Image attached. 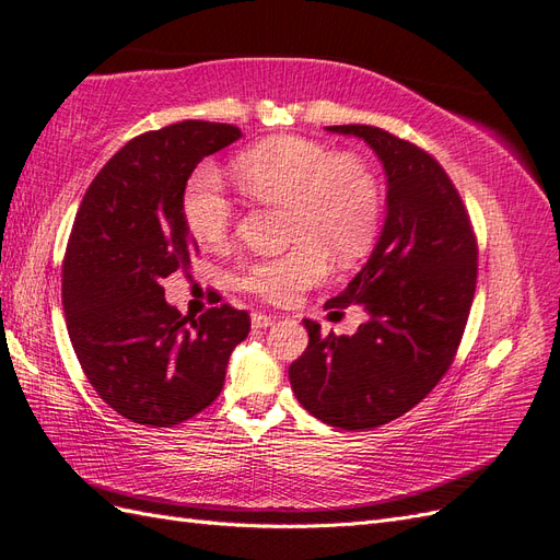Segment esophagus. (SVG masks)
<instances>
[{"mask_svg": "<svg viewBox=\"0 0 560 560\" xmlns=\"http://www.w3.org/2000/svg\"><path fill=\"white\" fill-rule=\"evenodd\" d=\"M268 325H272V318L266 316V313H252V327H256V330H264Z\"/></svg>", "mask_w": 560, "mask_h": 560, "instance_id": "1", "label": "esophagus"}]
</instances>
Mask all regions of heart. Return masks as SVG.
I'll list each match as a JSON object with an SVG mask.
<instances>
[{
    "mask_svg": "<svg viewBox=\"0 0 560 560\" xmlns=\"http://www.w3.org/2000/svg\"><path fill=\"white\" fill-rule=\"evenodd\" d=\"M240 187L256 201L284 203L290 252L254 258L240 284L268 302H290L325 278L332 256L351 264L371 247L380 225V189L357 156L335 154L316 140L280 135L235 159ZM183 221L201 247H221L233 233L237 207L211 168H199L183 192Z\"/></svg>",
    "mask_w": 560,
    "mask_h": 560,
    "instance_id": "obj_1",
    "label": "heart"
}]
</instances>
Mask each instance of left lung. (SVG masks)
<instances>
[{
    "instance_id": "1",
    "label": "left lung",
    "mask_w": 560,
    "mask_h": 560,
    "mask_svg": "<svg viewBox=\"0 0 560 560\" xmlns=\"http://www.w3.org/2000/svg\"><path fill=\"white\" fill-rule=\"evenodd\" d=\"M377 154L387 215L365 266L325 308L361 304L349 335H320L304 320L306 351L290 383L311 416L342 430H371L428 397L452 365L477 280V242L444 168L420 147L373 126H330Z\"/></svg>"
}]
</instances>
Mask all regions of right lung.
Returning <instances> with one entry per match:
<instances>
[{"label":"right lung","mask_w":560,"mask_h":560,"mask_svg":"<svg viewBox=\"0 0 560 560\" xmlns=\"http://www.w3.org/2000/svg\"><path fill=\"white\" fill-rule=\"evenodd\" d=\"M240 138L209 120L144 132L106 161L75 213L61 270L68 337L94 392L140 425L171 428L211 406L249 335L247 311L221 304L195 320L161 288L199 252L180 207L189 175Z\"/></svg>","instance_id":"obj_1"}]
</instances>
